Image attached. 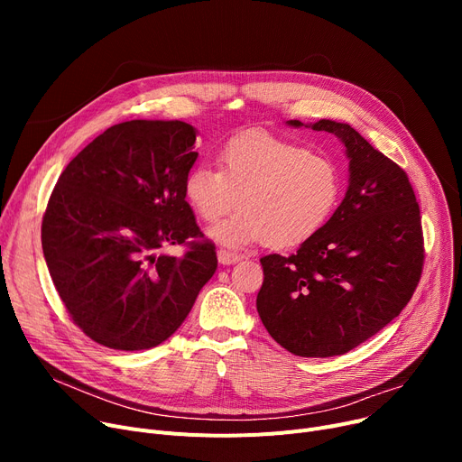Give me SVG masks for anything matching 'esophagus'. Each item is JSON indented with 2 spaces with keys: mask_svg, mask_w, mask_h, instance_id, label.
<instances>
[{
  "mask_svg": "<svg viewBox=\"0 0 462 462\" xmlns=\"http://www.w3.org/2000/svg\"><path fill=\"white\" fill-rule=\"evenodd\" d=\"M217 258H218V263H223V265H230V263H236V262L241 260V256H237L234 253H228V251H218Z\"/></svg>",
  "mask_w": 462,
  "mask_h": 462,
  "instance_id": "1",
  "label": "esophagus"
}]
</instances>
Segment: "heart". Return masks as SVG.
Instances as JSON below:
<instances>
[{
	"label": "heart",
	"mask_w": 462,
	"mask_h": 462,
	"mask_svg": "<svg viewBox=\"0 0 462 462\" xmlns=\"http://www.w3.org/2000/svg\"><path fill=\"white\" fill-rule=\"evenodd\" d=\"M217 162L189 170L183 197L204 223L218 221L239 197L241 209L209 228L228 249L263 241L273 249L300 247L326 226L341 197V172L329 157L263 131L228 138Z\"/></svg>",
	"instance_id": "1"
}]
</instances>
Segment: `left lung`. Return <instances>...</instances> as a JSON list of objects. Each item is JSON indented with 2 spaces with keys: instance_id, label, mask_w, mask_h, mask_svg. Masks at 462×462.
Here are the masks:
<instances>
[{
  "instance_id": "left-lung-1",
  "label": "left lung",
  "mask_w": 462,
  "mask_h": 462,
  "mask_svg": "<svg viewBox=\"0 0 462 462\" xmlns=\"http://www.w3.org/2000/svg\"><path fill=\"white\" fill-rule=\"evenodd\" d=\"M303 127L301 121H286ZM343 142L348 189L326 226L292 256L260 258V320L301 357L350 352L390 324L410 301L423 270L420 206L404 170L348 124L305 125Z\"/></svg>"
}]
</instances>
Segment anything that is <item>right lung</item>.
Segmentation results:
<instances>
[{
    "label": "right lung",
    "instance_id": "add662e5",
    "mask_svg": "<svg viewBox=\"0 0 462 462\" xmlns=\"http://www.w3.org/2000/svg\"><path fill=\"white\" fill-rule=\"evenodd\" d=\"M185 121L133 119L97 136L61 172L42 217V253L58 294L89 338L148 350L187 319L217 270L183 197L199 153ZM189 242L183 257L160 253Z\"/></svg>",
    "mask_w": 462,
    "mask_h": 462
}]
</instances>
